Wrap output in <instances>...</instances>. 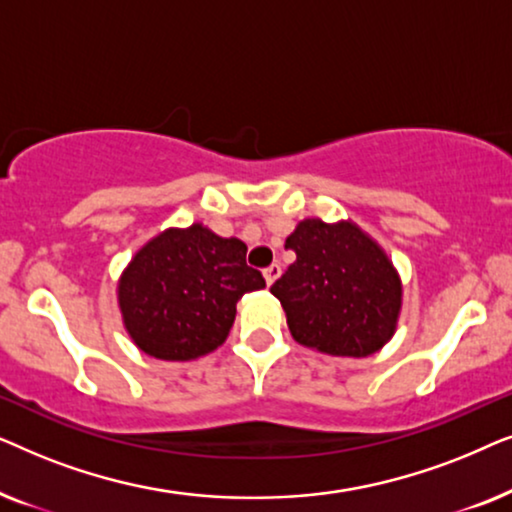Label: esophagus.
I'll list each match as a JSON object with an SVG mask.
<instances>
[{
    "label": "esophagus",
    "mask_w": 512,
    "mask_h": 512,
    "mask_svg": "<svg viewBox=\"0 0 512 512\" xmlns=\"http://www.w3.org/2000/svg\"><path fill=\"white\" fill-rule=\"evenodd\" d=\"M279 275H282V265H279V263H272V265H270V268H265V270H263L265 284H268V286H272V284H275V282H277V279H279Z\"/></svg>",
    "instance_id": "esophagus-1"
}]
</instances>
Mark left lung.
<instances>
[{"label":"left lung","mask_w":512,"mask_h":512,"mask_svg":"<svg viewBox=\"0 0 512 512\" xmlns=\"http://www.w3.org/2000/svg\"><path fill=\"white\" fill-rule=\"evenodd\" d=\"M296 261L272 284L298 345L363 359L394 338L403 307L401 275L352 219H303L286 237Z\"/></svg>","instance_id":"left-lung-1"}]
</instances>
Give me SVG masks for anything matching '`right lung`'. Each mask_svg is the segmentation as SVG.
I'll return each instance as SVG.
<instances>
[{"mask_svg": "<svg viewBox=\"0 0 512 512\" xmlns=\"http://www.w3.org/2000/svg\"><path fill=\"white\" fill-rule=\"evenodd\" d=\"M265 279L247 244L202 223L167 228L125 265L116 286L123 328L153 359L195 361L226 342L235 305Z\"/></svg>", "mask_w": 512, "mask_h": 512, "instance_id": "1", "label": "right lung"}]
</instances>
